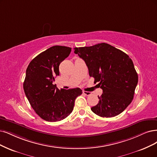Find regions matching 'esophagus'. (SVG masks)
Returning <instances> with one entry per match:
<instances>
[{
    "mask_svg": "<svg viewBox=\"0 0 157 157\" xmlns=\"http://www.w3.org/2000/svg\"><path fill=\"white\" fill-rule=\"evenodd\" d=\"M83 93L85 96H90L91 94V92H88V91H83Z\"/></svg>",
    "mask_w": 157,
    "mask_h": 157,
    "instance_id": "34e87169",
    "label": "esophagus"
}]
</instances>
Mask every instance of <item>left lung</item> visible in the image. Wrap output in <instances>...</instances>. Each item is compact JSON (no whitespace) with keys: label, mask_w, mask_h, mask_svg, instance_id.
Listing matches in <instances>:
<instances>
[{"label":"left lung","mask_w":157,"mask_h":157,"mask_svg":"<svg viewBox=\"0 0 157 157\" xmlns=\"http://www.w3.org/2000/svg\"><path fill=\"white\" fill-rule=\"evenodd\" d=\"M74 53L84 60L89 75L103 90L92 111L103 118L122 113L133 99L138 79L129 56L105 43L74 48Z\"/></svg>","instance_id":"8db88e82"}]
</instances>
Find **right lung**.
I'll return each instance as SVG.
<instances>
[{
  "label": "right lung",
  "mask_w": 157,
  "mask_h": 157,
  "mask_svg": "<svg viewBox=\"0 0 157 157\" xmlns=\"http://www.w3.org/2000/svg\"><path fill=\"white\" fill-rule=\"evenodd\" d=\"M71 48L54 46L41 52L29 64L23 88L32 107L42 119L55 122L67 118L74 109L79 88L64 90L54 85L59 66L71 54Z\"/></svg>",
  "instance_id": "obj_1"
}]
</instances>
